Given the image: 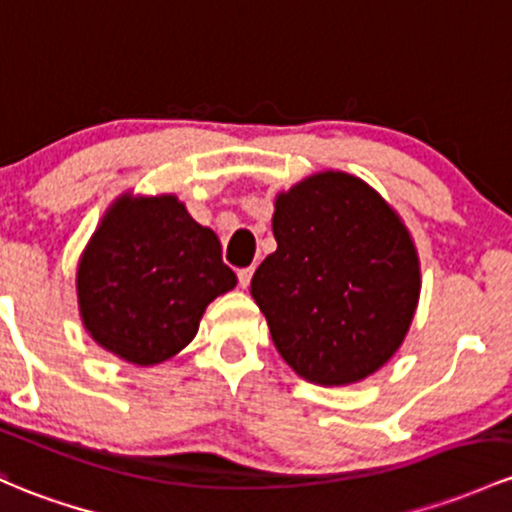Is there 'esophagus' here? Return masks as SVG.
Wrapping results in <instances>:
<instances>
[{
	"label": "esophagus",
	"mask_w": 512,
	"mask_h": 512,
	"mask_svg": "<svg viewBox=\"0 0 512 512\" xmlns=\"http://www.w3.org/2000/svg\"><path fill=\"white\" fill-rule=\"evenodd\" d=\"M252 274H255V267H242V270H238V279H240V287H250V279Z\"/></svg>",
	"instance_id": "obj_1"
}]
</instances>
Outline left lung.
<instances>
[{
  "mask_svg": "<svg viewBox=\"0 0 512 512\" xmlns=\"http://www.w3.org/2000/svg\"><path fill=\"white\" fill-rule=\"evenodd\" d=\"M277 250L250 282L279 355L304 380L351 385L405 341L419 257L400 215L365 181L324 171L274 201Z\"/></svg>",
  "mask_w": 512,
  "mask_h": 512,
  "instance_id": "left-lung-1",
  "label": "left lung"
}]
</instances>
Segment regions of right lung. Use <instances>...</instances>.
I'll use <instances>...</instances> for the list:
<instances>
[{
	"label": "right lung",
	"mask_w": 512,
	"mask_h": 512,
	"mask_svg": "<svg viewBox=\"0 0 512 512\" xmlns=\"http://www.w3.org/2000/svg\"><path fill=\"white\" fill-rule=\"evenodd\" d=\"M235 284L218 235L179 198L132 193L102 215L75 274L85 331L134 365L164 363L186 348L206 306Z\"/></svg>",
	"instance_id": "1"
}]
</instances>
